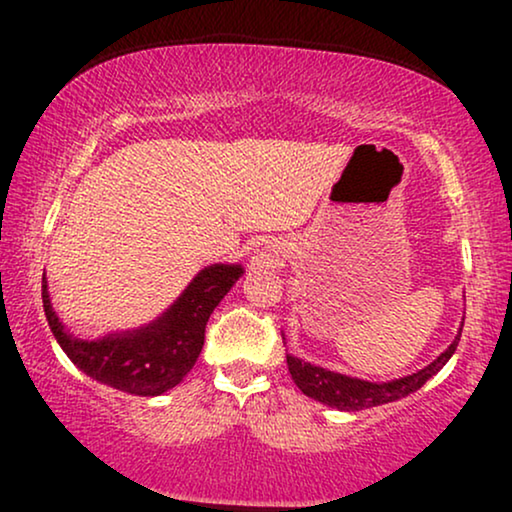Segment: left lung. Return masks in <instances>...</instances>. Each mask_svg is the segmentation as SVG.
<instances>
[{
	"mask_svg": "<svg viewBox=\"0 0 512 512\" xmlns=\"http://www.w3.org/2000/svg\"><path fill=\"white\" fill-rule=\"evenodd\" d=\"M461 328H464V321H461ZM461 328L452 345L447 347L436 361L429 363V366L422 370H417V373L398 377V380L391 382H366L359 380V377H347L321 366H312V363L296 359V356L291 354H286V363H289V373L293 377V382L298 384V389L303 391L305 396H310L314 401L324 405H331V408L356 412L375 408V405L394 403L398 398H405L410 396L412 391L422 389L426 380H431V377L450 361V356L459 345Z\"/></svg>",
	"mask_w": 512,
	"mask_h": 512,
	"instance_id": "8db88e82",
	"label": "left lung"
}]
</instances>
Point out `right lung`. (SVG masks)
<instances>
[{"mask_svg":"<svg viewBox=\"0 0 512 512\" xmlns=\"http://www.w3.org/2000/svg\"><path fill=\"white\" fill-rule=\"evenodd\" d=\"M242 272V265H209L153 324L104 335L100 340H79L65 331L48 298L46 275L41 282V300L55 340L76 368L125 394L160 396L177 387L195 366L205 345L209 314Z\"/></svg>","mask_w":512,"mask_h":512,"instance_id":"right-lung-1","label":"right lung"}]
</instances>
